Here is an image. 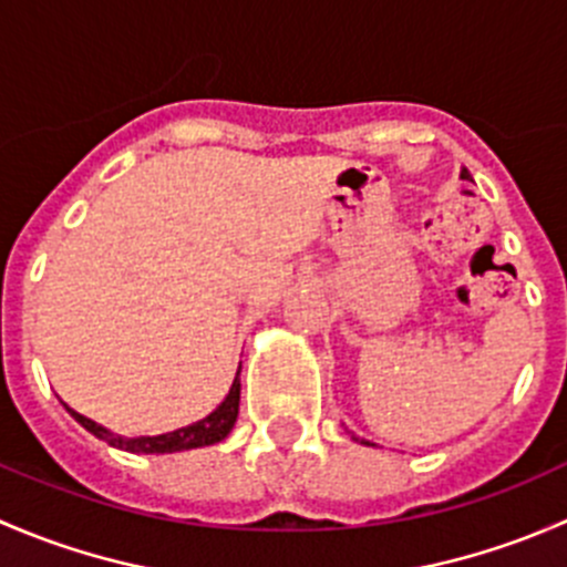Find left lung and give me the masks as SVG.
Returning <instances> with one entry per match:
<instances>
[{
    "instance_id": "obj_1",
    "label": "left lung",
    "mask_w": 567,
    "mask_h": 567,
    "mask_svg": "<svg viewBox=\"0 0 567 567\" xmlns=\"http://www.w3.org/2000/svg\"><path fill=\"white\" fill-rule=\"evenodd\" d=\"M461 181H472V175H468V169H461ZM351 439H353V442H359V444H368V447H375L373 442H368V439H359V436H353V433H351Z\"/></svg>"
}]
</instances>
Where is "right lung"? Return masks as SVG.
<instances>
[{"mask_svg":"<svg viewBox=\"0 0 567 567\" xmlns=\"http://www.w3.org/2000/svg\"><path fill=\"white\" fill-rule=\"evenodd\" d=\"M241 368H238L236 379H233L230 392L227 398L210 411L208 416H203L199 422H192L186 427H177V431L162 433V436H120V433H112L109 427L99 425V422L87 420L79 411L68 409V414L84 427V431L93 433L95 439L106 442L109 447L125 450V453H142V455H164V453H181V450H197L208 447V444H219L221 439L230 436L233 425L238 420V400H241Z\"/></svg>","mask_w":567,"mask_h":567,"instance_id":"1","label":"right lung"}]
</instances>
